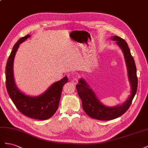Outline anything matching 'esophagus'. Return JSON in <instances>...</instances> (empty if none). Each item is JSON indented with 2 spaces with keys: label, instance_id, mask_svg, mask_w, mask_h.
Here are the masks:
<instances>
[{
  "label": "esophagus",
  "instance_id": "esophagus-1",
  "mask_svg": "<svg viewBox=\"0 0 148 148\" xmlns=\"http://www.w3.org/2000/svg\"><path fill=\"white\" fill-rule=\"evenodd\" d=\"M78 81H79V80H78V78L75 77H74L73 79L71 80V82L73 83V84H75H75H77Z\"/></svg>",
  "mask_w": 148,
  "mask_h": 148
}]
</instances>
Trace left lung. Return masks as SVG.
<instances>
[{"label":"left lung","mask_w":148,"mask_h":148,"mask_svg":"<svg viewBox=\"0 0 148 148\" xmlns=\"http://www.w3.org/2000/svg\"><path fill=\"white\" fill-rule=\"evenodd\" d=\"M112 39L116 41L123 51L125 61L127 66L129 81L132 86V94L128 99L120 106L107 107L101 103L84 80L81 79L75 87L77 94L82 100L84 110L90 117L99 120H110L116 119L124 114L130 108L133 99L136 94L138 88V77L136 67L134 60L126 41L119 36H114Z\"/></svg>","instance_id":"1"}]
</instances>
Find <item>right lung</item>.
I'll use <instances>...</instances> for the list:
<instances>
[{
    "label": "right lung",
    "instance_id": "add662e5",
    "mask_svg": "<svg viewBox=\"0 0 148 148\" xmlns=\"http://www.w3.org/2000/svg\"><path fill=\"white\" fill-rule=\"evenodd\" d=\"M30 35L21 38L13 47L8 58L5 67L6 88L12 102L23 115L31 119L43 120L51 117L58 110L61 96L62 87L67 82V77L54 83L43 94L32 97L23 94L16 87L13 74V63L16 50L20 43L26 40Z\"/></svg>",
    "mask_w": 148,
    "mask_h": 148
}]
</instances>
